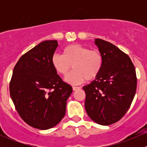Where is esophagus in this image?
<instances>
[{"instance_id": "34e87169", "label": "esophagus", "mask_w": 147, "mask_h": 147, "mask_svg": "<svg viewBox=\"0 0 147 147\" xmlns=\"http://www.w3.org/2000/svg\"><path fill=\"white\" fill-rule=\"evenodd\" d=\"M79 89H80V87H72V90H73L74 91H75V90H79Z\"/></svg>"}]
</instances>
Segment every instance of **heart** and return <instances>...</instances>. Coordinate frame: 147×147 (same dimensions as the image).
<instances>
[{"mask_svg":"<svg viewBox=\"0 0 147 147\" xmlns=\"http://www.w3.org/2000/svg\"><path fill=\"white\" fill-rule=\"evenodd\" d=\"M52 65L60 75H67L71 68L74 70L67 75L65 80L72 84H79L84 80H92L100 73L103 58L98 50L78 44L65 47L61 55H54L51 59Z\"/></svg>","mask_w":147,"mask_h":147,"instance_id":"b5f03b06","label":"heart"}]
</instances>
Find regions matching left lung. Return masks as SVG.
Masks as SVG:
<instances>
[{"label":"left lung","instance_id":"1","mask_svg":"<svg viewBox=\"0 0 147 147\" xmlns=\"http://www.w3.org/2000/svg\"><path fill=\"white\" fill-rule=\"evenodd\" d=\"M94 44L103 58L102 70L94 80L83 87L88 116L101 125L121 119L129 108L137 89L135 68L127 55L102 39Z\"/></svg>","mask_w":147,"mask_h":147}]
</instances>
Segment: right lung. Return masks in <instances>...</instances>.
Returning <instances> with one entry per match:
<instances>
[{
  "label": "right lung",
  "mask_w": 147,
  "mask_h": 147,
  "mask_svg": "<svg viewBox=\"0 0 147 147\" xmlns=\"http://www.w3.org/2000/svg\"><path fill=\"white\" fill-rule=\"evenodd\" d=\"M57 40H45L23 55L13 69L10 94L19 115L28 124L48 129L64 117L72 88L52 65Z\"/></svg>",
  "instance_id": "1"
}]
</instances>
